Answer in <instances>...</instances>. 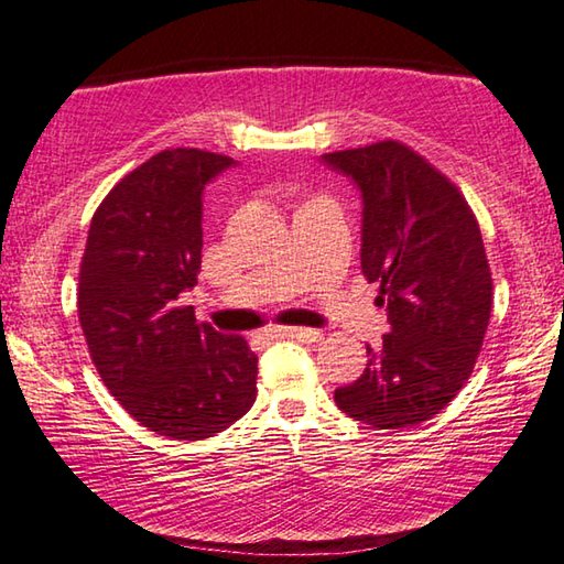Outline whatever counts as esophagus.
Wrapping results in <instances>:
<instances>
[{"label": "esophagus", "instance_id": "obj_1", "mask_svg": "<svg viewBox=\"0 0 564 564\" xmlns=\"http://www.w3.org/2000/svg\"><path fill=\"white\" fill-rule=\"evenodd\" d=\"M261 336L265 340H283V338H295V340H305V343H313L318 338V333L313 328H269L263 330Z\"/></svg>", "mask_w": 564, "mask_h": 564}]
</instances>
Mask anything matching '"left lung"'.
<instances>
[{
  "instance_id": "8db88e82",
  "label": "left lung",
  "mask_w": 564,
  "mask_h": 564,
  "mask_svg": "<svg viewBox=\"0 0 564 564\" xmlns=\"http://www.w3.org/2000/svg\"><path fill=\"white\" fill-rule=\"evenodd\" d=\"M321 161L360 191V269L380 283L390 323L362 376L333 398L378 431L417 425L457 395L482 348L492 279L480 228L451 178L398 141Z\"/></svg>"
}]
</instances>
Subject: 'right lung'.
I'll use <instances>...</instances> for the list:
<instances>
[{
  "label": "right lung",
  "mask_w": 564,
  "mask_h": 564,
  "mask_svg": "<svg viewBox=\"0 0 564 564\" xmlns=\"http://www.w3.org/2000/svg\"><path fill=\"white\" fill-rule=\"evenodd\" d=\"M234 166L161 151L109 191L84 248L76 303L94 366L133 420L174 441L221 433L256 400V352L178 301L202 271L204 188Z\"/></svg>",
  "instance_id": "obj_1"
}]
</instances>
